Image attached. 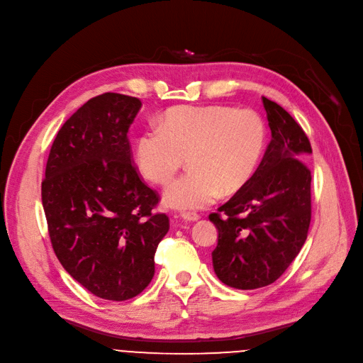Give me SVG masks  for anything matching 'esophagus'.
I'll return each instance as SVG.
<instances>
[{
	"instance_id": "1",
	"label": "esophagus",
	"mask_w": 363,
	"mask_h": 363,
	"mask_svg": "<svg viewBox=\"0 0 363 363\" xmlns=\"http://www.w3.org/2000/svg\"><path fill=\"white\" fill-rule=\"evenodd\" d=\"M199 218H201V217H199L198 214H194V212H191V214H183V216H182V220L186 221V223H187V221H198Z\"/></svg>"
}]
</instances>
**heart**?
Segmentation results:
<instances>
[{
	"label": "heart",
	"instance_id": "obj_1",
	"mask_svg": "<svg viewBox=\"0 0 363 363\" xmlns=\"http://www.w3.org/2000/svg\"><path fill=\"white\" fill-rule=\"evenodd\" d=\"M265 146L267 127L257 111L182 105L164 114L161 129L139 135L135 160L147 182L165 184L186 158L189 173L167 186L162 202L169 209L195 211L245 189Z\"/></svg>",
	"mask_w": 363,
	"mask_h": 363
}]
</instances>
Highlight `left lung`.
<instances>
[{"instance_id": "left-lung-1", "label": "left lung", "mask_w": 363, "mask_h": 363, "mask_svg": "<svg viewBox=\"0 0 363 363\" xmlns=\"http://www.w3.org/2000/svg\"><path fill=\"white\" fill-rule=\"evenodd\" d=\"M271 142L250 183L211 214L218 230L212 267L230 287L253 290L280 279L311 224L312 154L308 136L277 102L262 96Z\"/></svg>"}]
</instances>
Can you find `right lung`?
I'll return each instance as SVG.
<instances>
[{
	"instance_id": "add662e5",
	"label": "right lung",
	"mask_w": 363,
	"mask_h": 363,
	"mask_svg": "<svg viewBox=\"0 0 363 363\" xmlns=\"http://www.w3.org/2000/svg\"><path fill=\"white\" fill-rule=\"evenodd\" d=\"M140 99L106 92L62 124L42 182L48 231L62 268L92 294L127 301L151 283L167 234L160 198L132 164L129 127Z\"/></svg>"
}]
</instances>
